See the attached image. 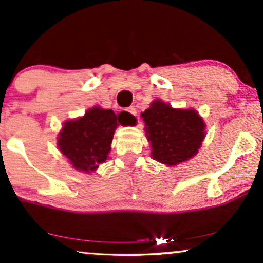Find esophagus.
Here are the masks:
<instances>
[{
  "label": "esophagus",
  "instance_id": "esophagus-1",
  "mask_svg": "<svg viewBox=\"0 0 263 263\" xmlns=\"http://www.w3.org/2000/svg\"><path fill=\"white\" fill-rule=\"evenodd\" d=\"M127 112H129L131 115H134V116H137V111H136V108L134 106L128 107L127 108Z\"/></svg>",
  "mask_w": 263,
  "mask_h": 263
}]
</instances>
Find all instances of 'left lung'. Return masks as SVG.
Returning a JSON list of instances; mask_svg holds the SVG:
<instances>
[{
	"instance_id": "left-lung-1",
	"label": "left lung",
	"mask_w": 263,
	"mask_h": 263,
	"mask_svg": "<svg viewBox=\"0 0 263 263\" xmlns=\"http://www.w3.org/2000/svg\"><path fill=\"white\" fill-rule=\"evenodd\" d=\"M141 117L151 143V157L167 167L192 159L206 136V125L194 108H174L156 99Z\"/></svg>"
}]
</instances>
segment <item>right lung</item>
Here are the masks:
<instances>
[{"mask_svg":"<svg viewBox=\"0 0 263 263\" xmlns=\"http://www.w3.org/2000/svg\"><path fill=\"white\" fill-rule=\"evenodd\" d=\"M119 123L120 115L93 106L83 116L63 123L57 137L58 148L74 170L92 173L107 161Z\"/></svg>","mask_w":263,"mask_h":263,"instance_id":"right-lung-1","label":"right lung"}]
</instances>
